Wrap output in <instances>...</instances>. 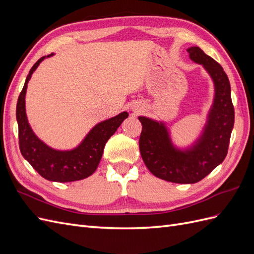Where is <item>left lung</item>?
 Instances as JSON below:
<instances>
[{
	"mask_svg": "<svg viewBox=\"0 0 254 254\" xmlns=\"http://www.w3.org/2000/svg\"><path fill=\"white\" fill-rule=\"evenodd\" d=\"M190 58L202 64L215 87V97L202 134L190 148L172 143L164 123L139 117L142 124L140 152L149 172L160 179L191 184L202 180L225 160L234 126L231 87L222 66L198 47L188 49Z\"/></svg>",
	"mask_w": 254,
	"mask_h": 254,
	"instance_id": "1",
	"label": "left lung"
}]
</instances>
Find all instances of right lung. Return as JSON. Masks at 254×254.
Segmentation results:
<instances>
[{
  "mask_svg": "<svg viewBox=\"0 0 254 254\" xmlns=\"http://www.w3.org/2000/svg\"><path fill=\"white\" fill-rule=\"evenodd\" d=\"M41 57L30 68L24 87L17 103V122L19 127V146L22 156L27 160L44 179L55 182H72L87 178L93 174L102 159L105 145L117 131L127 112L98 123L84 137L83 141L72 150H56L44 144L30 128L25 112V94L32 74L45 57Z\"/></svg>",
  "mask_w": 254,
  "mask_h": 254,
  "instance_id": "obj_1",
  "label": "right lung"
}]
</instances>
